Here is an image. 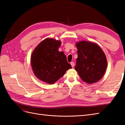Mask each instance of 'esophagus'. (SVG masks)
<instances>
[{
  "label": "esophagus",
  "mask_w": 125,
  "mask_h": 125,
  "mask_svg": "<svg viewBox=\"0 0 125 125\" xmlns=\"http://www.w3.org/2000/svg\"><path fill=\"white\" fill-rule=\"evenodd\" d=\"M70 64H71V66H72V67H74V65H75V63H74L73 62H71V63H70Z\"/></svg>",
  "instance_id": "obj_1"
}]
</instances>
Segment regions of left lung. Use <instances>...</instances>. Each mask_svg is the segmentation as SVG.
Instances as JSON below:
<instances>
[{
  "instance_id": "left-lung-1",
  "label": "left lung",
  "mask_w": 125,
  "mask_h": 125,
  "mask_svg": "<svg viewBox=\"0 0 125 125\" xmlns=\"http://www.w3.org/2000/svg\"><path fill=\"white\" fill-rule=\"evenodd\" d=\"M78 58L75 70L84 82L88 84L97 82L102 78L106 70L105 54L98 44L82 41L76 44Z\"/></svg>"
}]
</instances>
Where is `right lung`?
<instances>
[{
  "mask_svg": "<svg viewBox=\"0 0 125 125\" xmlns=\"http://www.w3.org/2000/svg\"><path fill=\"white\" fill-rule=\"evenodd\" d=\"M61 42L51 38L41 41L31 55V63L34 75L40 80L52 84L72 68L63 52L58 49Z\"/></svg>",
  "mask_w": 125,
  "mask_h": 125,
  "instance_id": "1",
  "label": "right lung"
}]
</instances>
